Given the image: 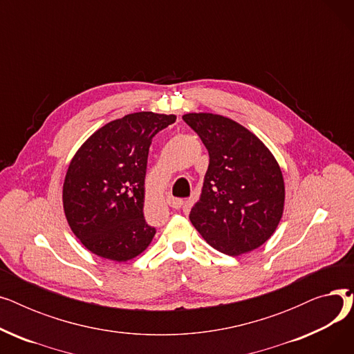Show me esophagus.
<instances>
[{"instance_id": "esophagus-1", "label": "esophagus", "mask_w": 354, "mask_h": 354, "mask_svg": "<svg viewBox=\"0 0 354 354\" xmlns=\"http://www.w3.org/2000/svg\"><path fill=\"white\" fill-rule=\"evenodd\" d=\"M166 202H167V205H169V207L174 208V209H180L182 205H183V201H182V199L174 198V196H167V198H166Z\"/></svg>"}]
</instances>
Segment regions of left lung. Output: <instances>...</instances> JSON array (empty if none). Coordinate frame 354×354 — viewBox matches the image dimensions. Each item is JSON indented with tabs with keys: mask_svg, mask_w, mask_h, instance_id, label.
<instances>
[{
	"mask_svg": "<svg viewBox=\"0 0 354 354\" xmlns=\"http://www.w3.org/2000/svg\"><path fill=\"white\" fill-rule=\"evenodd\" d=\"M175 115L136 111L97 129L70 160L63 183L67 224L93 254L126 263L156 234L143 218L152 139Z\"/></svg>",
	"mask_w": 354,
	"mask_h": 354,
	"instance_id": "1",
	"label": "left lung"
}]
</instances>
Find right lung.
<instances>
[{"label": "right lung", "mask_w": 354, "mask_h": 354, "mask_svg": "<svg viewBox=\"0 0 354 354\" xmlns=\"http://www.w3.org/2000/svg\"><path fill=\"white\" fill-rule=\"evenodd\" d=\"M182 119L199 135L209 166L189 219L207 243L231 257L266 244L283 218L286 185L270 149L251 130L215 113Z\"/></svg>", "instance_id": "1"}]
</instances>
